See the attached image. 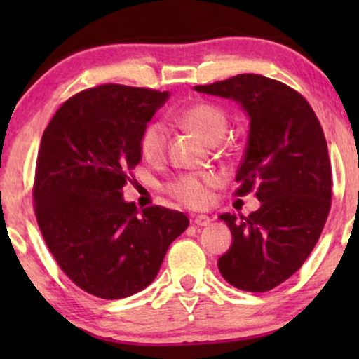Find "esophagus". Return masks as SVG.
<instances>
[{
	"label": "esophagus",
	"instance_id": "1",
	"mask_svg": "<svg viewBox=\"0 0 359 359\" xmlns=\"http://www.w3.org/2000/svg\"><path fill=\"white\" fill-rule=\"evenodd\" d=\"M194 224L198 225V227H205V225L210 224V217H209V215H203V214L196 215Z\"/></svg>",
	"mask_w": 359,
	"mask_h": 359
}]
</instances>
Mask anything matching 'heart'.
<instances>
[{"label": "heart", "mask_w": 359, "mask_h": 359, "mask_svg": "<svg viewBox=\"0 0 359 359\" xmlns=\"http://www.w3.org/2000/svg\"><path fill=\"white\" fill-rule=\"evenodd\" d=\"M180 121L194 130L208 144H217L227 130V116L219 106L196 102L180 114ZM168 144V129L161 121H150L140 132L139 150L150 163L163 160ZM220 178L214 171L181 175L166 184V193L188 208L201 209L210 203V189L217 188Z\"/></svg>", "instance_id": "heart-1"}]
</instances>
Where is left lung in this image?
<instances>
[{"label":"left lung","mask_w":359,"mask_h":359,"mask_svg":"<svg viewBox=\"0 0 359 359\" xmlns=\"http://www.w3.org/2000/svg\"><path fill=\"white\" fill-rule=\"evenodd\" d=\"M194 90L230 97L250 116L233 196L257 191L262 205L250 215H220L233 242L217 264L237 289L271 291L302 266L330 212L332 166L322 126L301 93L263 75L243 73Z\"/></svg>","instance_id":"1"}]
</instances>
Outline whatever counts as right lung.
<instances>
[{"label": "right lung", "instance_id": "1", "mask_svg": "<svg viewBox=\"0 0 359 359\" xmlns=\"http://www.w3.org/2000/svg\"><path fill=\"white\" fill-rule=\"evenodd\" d=\"M168 96L116 83L90 88L68 97L42 134L32 188L39 229L62 271L96 297L145 289L189 225L180 210H139L121 193L142 158L140 132Z\"/></svg>", "mask_w": 359, "mask_h": 359}]
</instances>
